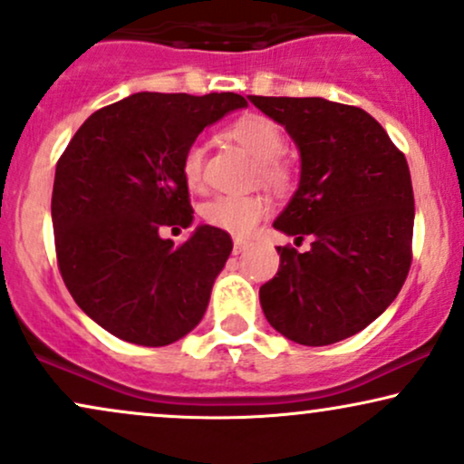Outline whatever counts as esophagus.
Masks as SVG:
<instances>
[{"mask_svg":"<svg viewBox=\"0 0 464 464\" xmlns=\"http://www.w3.org/2000/svg\"><path fill=\"white\" fill-rule=\"evenodd\" d=\"M246 248H248V239L236 237V242H233V255L244 253V250H246Z\"/></svg>","mask_w":464,"mask_h":464,"instance_id":"esophagus-1","label":"esophagus"}]
</instances>
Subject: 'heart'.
I'll list each match as a JSON object with an SVG mask.
<instances>
[{"mask_svg":"<svg viewBox=\"0 0 464 464\" xmlns=\"http://www.w3.org/2000/svg\"><path fill=\"white\" fill-rule=\"evenodd\" d=\"M225 133L256 160V175L266 186L283 189L289 183V170L281 155L285 136L276 121L264 114H246L228 122ZM181 177L189 189H200L205 181V149L198 142L188 144L181 155ZM267 209L261 194H218L205 203V222L233 236L244 237L256 227Z\"/></svg>","mask_w":464,"mask_h":464,"instance_id":"b5f03b06","label":"heart"}]
</instances>
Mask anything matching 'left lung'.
Listing matches in <instances>:
<instances>
[{"instance_id":"8db88e82","label":"left lung","mask_w":464,"mask_h":464,"mask_svg":"<svg viewBox=\"0 0 464 464\" xmlns=\"http://www.w3.org/2000/svg\"><path fill=\"white\" fill-rule=\"evenodd\" d=\"M285 125L303 158L300 186L275 227L311 237L298 253L278 246L276 276L259 289L261 309L295 343L353 337L393 303L412 261L411 170L373 116L320 97H250Z\"/></svg>"}]
</instances>
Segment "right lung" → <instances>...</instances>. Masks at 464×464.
<instances>
[{
    "label": "right lung",
    "mask_w": 464,
    "mask_h": 464,
    "mask_svg": "<svg viewBox=\"0 0 464 464\" xmlns=\"http://www.w3.org/2000/svg\"><path fill=\"white\" fill-rule=\"evenodd\" d=\"M236 92H136L97 110L55 166V259L72 300L138 345H169L208 309L233 239L203 225L186 242L164 227L192 222L181 155L205 127L244 108Z\"/></svg>",
    "instance_id": "1"
}]
</instances>
